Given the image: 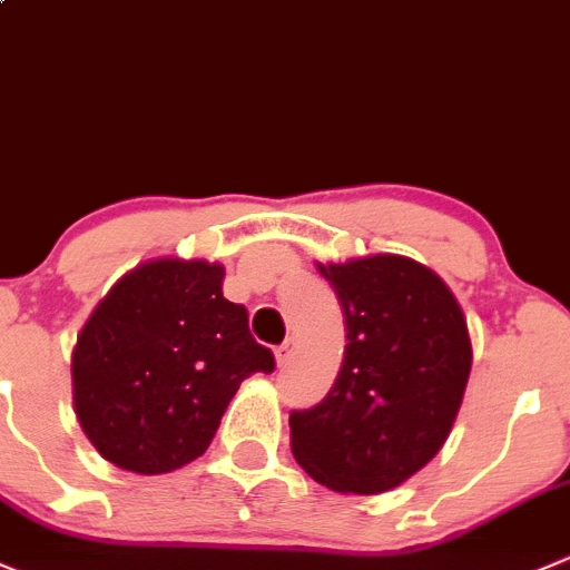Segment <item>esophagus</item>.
<instances>
[{
  "label": "esophagus",
  "instance_id": "1",
  "mask_svg": "<svg viewBox=\"0 0 570 570\" xmlns=\"http://www.w3.org/2000/svg\"><path fill=\"white\" fill-rule=\"evenodd\" d=\"M295 347H297L295 340H286L284 345L275 347V362H278V367H286V364L292 362V356H295Z\"/></svg>",
  "mask_w": 570,
  "mask_h": 570
}]
</instances>
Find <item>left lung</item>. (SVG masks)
<instances>
[{"label": "left lung", "mask_w": 570, "mask_h": 570, "mask_svg": "<svg viewBox=\"0 0 570 570\" xmlns=\"http://www.w3.org/2000/svg\"><path fill=\"white\" fill-rule=\"evenodd\" d=\"M345 314L328 395L289 414L297 465L336 493L397 488L443 449L471 375L465 314L440 275L406 256L317 264Z\"/></svg>", "instance_id": "1"}]
</instances>
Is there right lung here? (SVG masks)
<instances>
[{
  "mask_svg": "<svg viewBox=\"0 0 570 570\" xmlns=\"http://www.w3.org/2000/svg\"><path fill=\"white\" fill-rule=\"evenodd\" d=\"M225 269L156 258L99 301L71 356L75 412L94 449L121 471L189 465L212 445L230 397L275 356L223 297Z\"/></svg>",
  "mask_w": 570,
  "mask_h": 570,
  "instance_id": "1",
  "label": "right lung"
}]
</instances>
